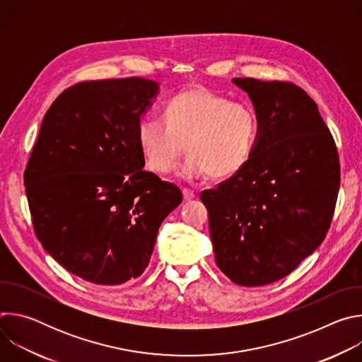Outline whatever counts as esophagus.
<instances>
[{
    "label": "esophagus",
    "mask_w": 362,
    "mask_h": 362,
    "mask_svg": "<svg viewBox=\"0 0 362 362\" xmlns=\"http://www.w3.org/2000/svg\"><path fill=\"white\" fill-rule=\"evenodd\" d=\"M182 192H183V199H185L186 202H190L192 199H194V197H196V194H194L192 190L186 189V187H185Z\"/></svg>",
    "instance_id": "1"
}]
</instances>
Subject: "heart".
<instances>
[{"mask_svg":"<svg viewBox=\"0 0 362 362\" xmlns=\"http://www.w3.org/2000/svg\"><path fill=\"white\" fill-rule=\"evenodd\" d=\"M165 120L146 116L137 139L147 166L156 173H170L185 151L189 153L180 175L196 179L233 176L249 162L259 136V117L245 101L208 88L183 91L168 103Z\"/></svg>","mask_w":362,"mask_h":362,"instance_id":"heart-1","label":"heart"}]
</instances>
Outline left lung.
Returning <instances> with one entry per match:
<instances>
[{
  "label": "left lung",
  "mask_w": 362,
  "mask_h": 362,
  "mask_svg": "<svg viewBox=\"0 0 362 362\" xmlns=\"http://www.w3.org/2000/svg\"><path fill=\"white\" fill-rule=\"evenodd\" d=\"M259 136L249 162L200 199L218 268L262 286L289 275L325 239L341 182L338 150L317 103L289 81L233 78Z\"/></svg>",
  "instance_id": "obj_1"
}]
</instances>
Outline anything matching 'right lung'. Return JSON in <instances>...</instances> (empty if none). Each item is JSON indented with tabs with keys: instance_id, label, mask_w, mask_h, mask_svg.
Masks as SVG:
<instances>
[{
	"instance_id": "obj_1",
	"label": "right lung",
	"mask_w": 362,
	"mask_h": 362,
	"mask_svg": "<svg viewBox=\"0 0 362 362\" xmlns=\"http://www.w3.org/2000/svg\"><path fill=\"white\" fill-rule=\"evenodd\" d=\"M159 93L141 77L81 81L45 113L24 172L34 232L69 272L122 285L150 262L177 186L143 170L137 127Z\"/></svg>"
}]
</instances>
